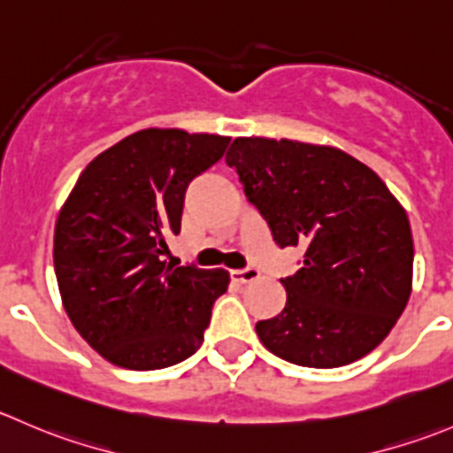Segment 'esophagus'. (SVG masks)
I'll use <instances>...</instances> for the list:
<instances>
[{"instance_id":"34e87169","label":"esophagus","mask_w":453,"mask_h":453,"mask_svg":"<svg viewBox=\"0 0 453 453\" xmlns=\"http://www.w3.org/2000/svg\"><path fill=\"white\" fill-rule=\"evenodd\" d=\"M230 276L236 283H252L258 279V270L257 267H243V270H232Z\"/></svg>"}]
</instances>
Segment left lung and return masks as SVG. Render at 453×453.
Returning a JSON list of instances; mask_svg holds the SVG:
<instances>
[{"mask_svg":"<svg viewBox=\"0 0 453 453\" xmlns=\"http://www.w3.org/2000/svg\"><path fill=\"white\" fill-rule=\"evenodd\" d=\"M226 164L274 243L303 248L301 270L280 279L285 307L257 323L261 343L319 370L370 354L410 301L414 241L403 205L338 148L239 137Z\"/></svg>","mask_w":453,"mask_h":453,"instance_id":"obj_1","label":"left lung"}]
</instances>
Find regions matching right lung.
Here are the masks:
<instances>
[{"mask_svg": "<svg viewBox=\"0 0 453 453\" xmlns=\"http://www.w3.org/2000/svg\"><path fill=\"white\" fill-rule=\"evenodd\" d=\"M230 139L148 128L88 164L55 226V274L74 329L126 370L177 365L203 343L226 270L168 265L186 190Z\"/></svg>", "mask_w": 453, "mask_h": 453, "instance_id": "obj_1", "label": "right lung"}]
</instances>
